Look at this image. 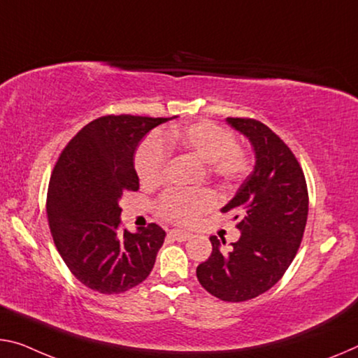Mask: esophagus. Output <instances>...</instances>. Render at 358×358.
Wrapping results in <instances>:
<instances>
[{
    "instance_id": "34e87169",
    "label": "esophagus",
    "mask_w": 358,
    "mask_h": 358,
    "mask_svg": "<svg viewBox=\"0 0 358 358\" xmlns=\"http://www.w3.org/2000/svg\"><path fill=\"white\" fill-rule=\"evenodd\" d=\"M169 236L172 237V239H175V241H178V242H185V241H188V239H191V236L192 234H189V232H186V231H180V229H172L169 232Z\"/></svg>"
}]
</instances>
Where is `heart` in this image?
I'll use <instances>...</instances> for the list:
<instances>
[{"instance_id": "heart-1", "label": "heart", "mask_w": 358, "mask_h": 358, "mask_svg": "<svg viewBox=\"0 0 358 358\" xmlns=\"http://www.w3.org/2000/svg\"><path fill=\"white\" fill-rule=\"evenodd\" d=\"M167 150H181L208 164V172L226 183L242 178L250 167L247 152L236 146L228 130L210 121L175 126L166 130L161 138H146L135 152V170L146 185H155L162 178L169 164ZM217 203V197L208 189H169L157 201V213L164 220L177 224L194 221Z\"/></svg>"}]
</instances>
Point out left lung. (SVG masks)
I'll return each instance as SVG.
<instances>
[{"label":"left lung","mask_w":358,"mask_h":358,"mask_svg":"<svg viewBox=\"0 0 358 358\" xmlns=\"http://www.w3.org/2000/svg\"><path fill=\"white\" fill-rule=\"evenodd\" d=\"M226 122L250 141L255 167L221 208L234 213L239 241L224 250V239L210 237L212 255L196 274L210 294L241 303L268 292L285 274L303 239L309 199L299 162L279 135L257 119Z\"/></svg>","instance_id":"obj_1"}]
</instances>
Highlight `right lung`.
<instances>
[{"mask_svg": "<svg viewBox=\"0 0 358 358\" xmlns=\"http://www.w3.org/2000/svg\"><path fill=\"white\" fill-rule=\"evenodd\" d=\"M172 117L101 116L70 140L49 180L48 220L68 269L90 290L117 294L155 266L166 231L156 223L121 231L119 199L138 189L134 155L151 129Z\"/></svg>", "mask_w": 358, "mask_h": 358, "instance_id": "obj_1", "label": "right lung"}]
</instances>
